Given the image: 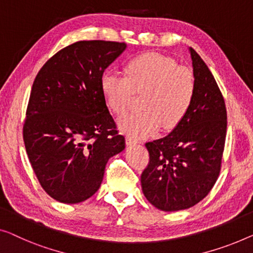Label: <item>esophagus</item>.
I'll return each instance as SVG.
<instances>
[{"label": "esophagus", "mask_w": 253, "mask_h": 253, "mask_svg": "<svg viewBox=\"0 0 253 253\" xmlns=\"http://www.w3.org/2000/svg\"><path fill=\"white\" fill-rule=\"evenodd\" d=\"M137 143H139L138 139H136L135 137H131V136L126 137V144L127 145H135V144H137Z\"/></svg>", "instance_id": "1"}]
</instances>
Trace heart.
I'll return each mask as SVG.
<instances>
[{"instance_id": "b5f03b06", "label": "heart", "mask_w": 253, "mask_h": 253, "mask_svg": "<svg viewBox=\"0 0 253 253\" xmlns=\"http://www.w3.org/2000/svg\"><path fill=\"white\" fill-rule=\"evenodd\" d=\"M125 76L105 71L101 77V92L108 108L122 115L133 99L142 93L139 107L119 119V128L133 136H146L163 126L169 130L178 126L190 111L195 96V78L174 59L148 52L130 59Z\"/></svg>"}]
</instances>
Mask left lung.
<instances>
[{"label": "left lung", "mask_w": 253, "mask_h": 253, "mask_svg": "<svg viewBox=\"0 0 253 253\" xmlns=\"http://www.w3.org/2000/svg\"><path fill=\"white\" fill-rule=\"evenodd\" d=\"M195 78L190 111L171 133L145 144L150 154L142 191L163 211L188 209L211 191L219 176L227 128L224 97L205 61L188 47Z\"/></svg>", "instance_id": "1"}]
</instances>
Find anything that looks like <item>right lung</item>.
<instances>
[{
	"label": "right lung",
	"instance_id": "add662e5",
	"mask_svg": "<svg viewBox=\"0 0 253 253\" xmlns=\"http://www.w3.org/2000/svg\"><path fill=\"white\" fill-rule=\"evenodd\" d=\"M125 43L79 41L48 59L34 81L24 142L43 190L79 203L101 186L108 160L125 149L101 92L104 70Z\"/></svg>",
	"mask_w": 253,
	"mask_h": 253
}]
</instances>
